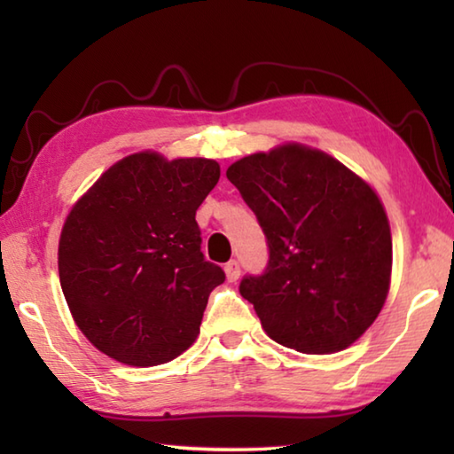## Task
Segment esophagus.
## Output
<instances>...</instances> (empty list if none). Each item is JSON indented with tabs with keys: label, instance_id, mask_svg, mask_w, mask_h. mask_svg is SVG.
Listing matches in <instances>:
<instances>
[{
	"label": "esophagus",
	"instance_id": "obj_1",
	"mask_svg": "<svg viewBox=\"0 0 454 454\" xmlns=\"http://www.w3.org/2000/svg\"><path fill=\"white\" fill-rule=\"evenodd\" d=\"M224 272H226L228 282H236L238 278H240V264H238L236 260H232V262H228L224 266Z\"/></svg>",
	"mask_w": 454,
	"mask_h": 454
}]
</instances>
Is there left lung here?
<instances>
[{
  "label": "left lung",
  "mask_w": 454,
  "mask_h": 454,
  "mask_svg": "<svg viewBox=\"0 0 454 454\" xmlns=\"http://www.w3.org/2000/svg\"><path fill=\"white\" fill-rule=\"evenodd\" d=\"M262 226L270 260L240 294L266 334L306 355L355 344L390 290L393 236L366 180L298 142L244 156L226 170Z\"/></svg>",
  "instance_id": "left-lung-1"
}]
</instances>
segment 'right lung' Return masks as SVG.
<instances>
[{
	"instance_id": "add662e5",
	"label": "right lung",
	"mask_w": 454,
	"mask_h": 454,
	"mask_svg": "<svg viewBox=\"0 0 454 454\" xmlns=\"http://www.w3.org/2000/svg\"><path fill=\"white\" fill-rule=\"evenodd\" d=\"M220 180L208 158L144 150L118 160L66 216L58 270L83 336L121 364L188 350L224 270L200 252L196 210Z\"/></svg>"
}]
</instances>
